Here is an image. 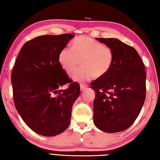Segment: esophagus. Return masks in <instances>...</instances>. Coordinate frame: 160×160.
<instances>
[{"label":"esophagus","mask_w":160,"mask_h":160,"mask_svg":"<svg viewBox=\"0 0 160 160\" xmlns=\"http://www.w3.org/2000/svg\"><path fill=\"white\" fill-rule=\"evenodd\" d=\"M86 88H87L86 85H84V84H81V85H80V89H81V91L84 90Z\"/></svg>","instance_id":"1"}]
</instances>
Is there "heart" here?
<instances>
[{"mask_svg": "<svg viewBox=\"0 0 160 160\" xmlns=\"http://www.w3.org/2000/svg\"><path fill=\"white\" fill-rule=\"evenodd\" d=\"M114 55L111 48L86 36L77 37L70 48L62 49L58 61L68 74H73L83 65L74 77V81L87 82L94 77H102L110 70Z\"/></svg>", "mask_w": 160, "mask_h": 160, "instance_id": "obj_1", "label": "heart"}]
</instances>
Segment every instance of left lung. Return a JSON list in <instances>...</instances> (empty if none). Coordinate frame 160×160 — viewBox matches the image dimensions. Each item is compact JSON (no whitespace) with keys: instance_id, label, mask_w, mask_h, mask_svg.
<instances>
[{"instance_id":"left-lung-1","label":"left lung","mask_w":160,"mask_h":160,"mask_svg":"<svg viewBox=\"0 0 160 160\" xmlns=\"http://www.w3.org/2000/svg\"><path fill=\"white\" fill-rule=\"evenodd\" d=\"M112 50L114 59L105 75L91 83L95 91L93 122L106 132L123 131L131 126L146 99V72L135 48L119 39L96 38Z\"/></svg>"}]
</instances>
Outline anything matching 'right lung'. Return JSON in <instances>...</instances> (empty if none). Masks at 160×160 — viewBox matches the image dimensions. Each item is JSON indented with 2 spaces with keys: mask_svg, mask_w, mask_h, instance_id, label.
<instances>
[{
  "mask_svg": "<svg viewBox=\"0 0 160 160\" xmlns=\"http://www.w3.org/2000/svg\"><path fill=\"white\" fill-rule=\"evenodd\" d=\"M74 36L44 35L25 43L12 74L14 105L29 128L45 137L61 134L70 125L72 108L80 94L58 61V55Z\"/></svg>",
  "mask_w": 160,
  "mask_h": 160,
  "instance_id": "obj_1",
  "label": "right lung"
}]
</instances>
